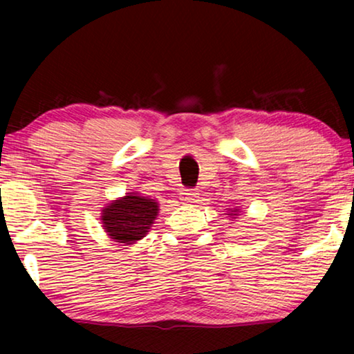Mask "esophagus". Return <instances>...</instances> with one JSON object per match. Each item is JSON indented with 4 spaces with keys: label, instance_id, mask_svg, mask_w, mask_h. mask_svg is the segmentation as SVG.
<instances>
[{
    "label": "esophagus",
    "instance_id": "1",
    "mask_svg": "<svg viewBox=\"0 0 354 354\" xmlns=\"http://www.w3.org/2000/svg\"><path fill=\"white\" fill-rule=\"evenodd\" d=\"M198 198V194L194 189H183L181 190V200L185 203H195Z\"/></svg>",
    "mask_w": 354,
    "mask_h": 354
}]
</instances>
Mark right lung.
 <instances>
[{"mask_svg": "<svg viewBox=\"0 0 354 354\" xmlns=\"http://www.w3.org/2000/svg\"><path fill=\"white\" fill-rule=\"evenodd\" d=\"M158 203L147 196L128 194L122 200H115L103 209V226L107 234L120 243L140 241L153 225L158 215Z\"/></svg>", "mask_w": 354, "mask_h": 354, "instance_id": "right-lung-1", "label": "right lung"}]
</instances>
